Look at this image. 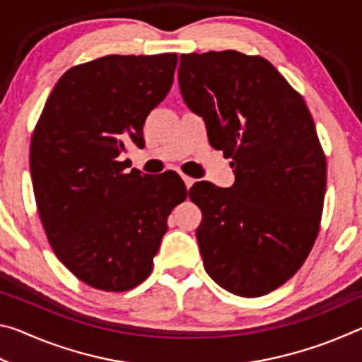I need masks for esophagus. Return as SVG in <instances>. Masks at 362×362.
I'll return each instance as SVG.
<instances>
[{"label":"esophagus","instance_id":"1","mask_svg":"<svg viewBox=\"0 0 362 362\" xmlns=\"http://www.w3.org/2000/svg\"><path fill=\"white\" fill-rule=\"evenodd\" d=\"M180 177L183 179V182H185V187L187 188H189L194 183V179L193 177H189V175H187V174H180Z\"/></svg>","mask_w":362,"mask_h":362}]
</instances>
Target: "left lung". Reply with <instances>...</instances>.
Instances as JSON below:
<instances>
[{
    "label": "left lung",
    "instance_id": "1",
    "mask_svg": "<svg viewBox=\"0 0 362 362\" xmlns=\"http://www.w3.org/2000/svg\"><path fill=\"white\" fill-rule=\"evenodd\" d=\"M179 84L236 177L230 188L189 189L203 212L196 240L206 272L236 296H265L298 272L320 233L326 156L313 118L260 56L182 54Z\"/></svg>",
    "mask_w": 362,
    "mask_h": 362
}]
</instances>
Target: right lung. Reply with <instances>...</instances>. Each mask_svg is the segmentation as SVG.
<instances>
[{
    "label": "right lung",
    "mask_w": 362,
    "mask_h": 362,
    "mask_svg": "<svg viewBox=\"0 0 362 362\" xmlns=\"http://www.w3.org/2000/svg\"><path fill=\"white\" fill-rule=\"evenodd\" d=\"M177 54L105 56L66 70L30 144L36 207L64 265L94 289L124 292L148 278L168 217L187 198L175 173H124L127 144L168 95Z\"/></svg>",
    "instance_id": "1"
}]
</instances>
